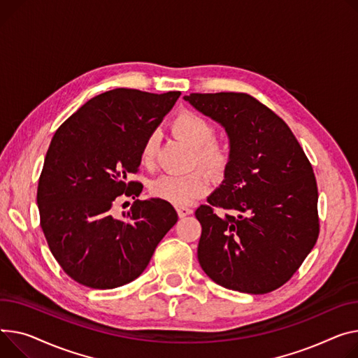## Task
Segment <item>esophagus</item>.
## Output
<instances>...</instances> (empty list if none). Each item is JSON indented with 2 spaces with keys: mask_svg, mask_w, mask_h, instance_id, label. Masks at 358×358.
I'll return each mask as SVG.
<instances>
[{
  "mask_svg": "<svg viewBox=\"0 0 358 358\" xmlns=\"http://www.w3.org/2000/svg\"><path fill=\"white\" fill-rule=\"evenodd\" d=\"M177 213H178L180 217H185V216H188V214H192L193 210L188 208V207H184V206H177Z\"/></svg>",
  "mask_w": 358,
  "mask_h": 358,
  "instance_id": "1",
  "label": "esophagus"
}]
</instances>
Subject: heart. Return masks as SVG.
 I'll list each match as a JSON object with an SVG mask.
<instances>
[{"label": "heart", "instance_id": "obj_1", "mask_svg": "<svg viewBox=\"0 0 358 358\" xmlns=\"http://www.w3.org/2000/svg\"><path fill=\"white\" fill-rule=\"evenodd\" d=\"M171 129L177 138L193 148L192 162L203 166L214 176H223L231 162V145L223 138H216V125L194 110L184 109L173 119ZM159 136L151 132L141 147V162L151 165L155 159ZM211 180L203 170L185 174H164L155 178L150 192L155 199L176 206L188 204L208 193Z\"/></svg>", "mask_w": 358, "mask_h": 358}]
</instances>
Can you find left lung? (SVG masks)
Returning a JSON list of instances; mask_svg holds the SVG:
<instances>
[{
  "label": "left lung",
  "instance_id": "obj_1",
  "mask_svg": "<svg viewBox=\"0 0 358 358\" xmlns=\"http://www.w3.org/2000/svg\"><path fill=\"white\" fill-rule=\"evenodd\" d=\"M184 99L220 122L231 145L223 184L196 210L200 266L223 288L272 292L318 239L313 165L283 119L252 94L189 93Z\"/></svg>",
  "mask_w": 358,
  "mask_h": 358
}]
</instances>
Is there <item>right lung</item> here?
Masks as SVG:
<instances>
[{"label":"right lung","instance_id":"1","mask_svg":"<svg viewBox=\"0 0 358 358\" xmlns=\"http://www.w3.org/2000/svg\"><path fill=\"white\" fill-rule=\"evenodd\" d=\"M180 92L117 87L87 101L59 127L37 187L40 226L60 268L80 285L112 289L148 266L178 220L165 200H136L119 219V197H138L141 147Z\"/></svg>","mask_w":358,"mask_h":358}]
</instances>
